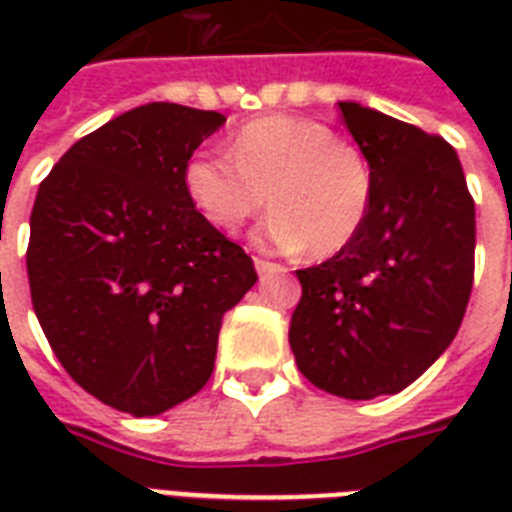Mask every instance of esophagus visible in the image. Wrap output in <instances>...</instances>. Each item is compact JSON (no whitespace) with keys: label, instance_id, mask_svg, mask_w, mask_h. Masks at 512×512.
I'll return each mask as SVG.
<instances>
[{"label":"esophagus","instance_id":"esophagus-1","mask_svg":"<svg viewBox=\"0 0 512 512\" xmlns=\"http://www.w3.org/2000/svg\"><path fill=\"white\" fill-rule=\"evenodd\" d=\"M255 268H257V273H281V271H287L284 265L271 263V260H263V257H255Z\"/></svg>","mask_w":512,"mask_h":512}]
</instances>
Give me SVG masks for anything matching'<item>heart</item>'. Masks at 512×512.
<instances>
[{"instance_id": "b5f03b06", "label": "heart", "mask_w": 512, "mask_h": 512, "mask_svg": "<svg viewBox=\"0 0 512 512\" xmlns=\"http://www.w3.org/2000/svg\"><path fill=\"white\" fill-rule=\"evenodd\" d=\"M185 191L220 231L249 217L273 215L255 233L271 252L332 257L364 228L374 199L366 154L335 138L327 124L297 116H263L241 124L231 154L199 151L185 164Z\"/></svg>"}]
</instances>
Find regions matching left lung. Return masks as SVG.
<instances>
[{"label":"left lung","mask_w":512,"mask_h":512,"mask_svg":"<svg viewBox=\"0 0 512 512\" xmlns=\"http://www.w3.org/2000/svg\"><path fill=\"white\" fill-rule=\"evenodd\" d=\"M340 116L372 164L374 199L348 247L297 271L289 345L316 388L366 401L412 385L457 335L476 204L444 138L350 100Z\"/></svg>","instance_id":"obj_1"}]
</instances>
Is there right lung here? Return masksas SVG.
<instances>
[{"label":"right lung","mask_w":512,"mask_h":512,"mask_svg":"<svg viewBox=\"0 0 512 512\" xmlns=\"http://www.w3.org/2000/svg\"><path fill=\"white\" fill-rule=\"evenodd\" d=\"M225 124L148 103L84 135L42 180L26 268L44 337L76 385L154 417L196 396L217 335L257 281L185 191V164Z\"/></svg>","instance_id":"obj_1"}]
</instances>
